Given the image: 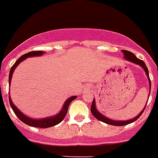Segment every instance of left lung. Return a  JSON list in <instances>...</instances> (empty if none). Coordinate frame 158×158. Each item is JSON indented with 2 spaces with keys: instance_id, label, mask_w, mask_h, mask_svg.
I'll use <instances>...</instances> for the list:
<instances>
[{
  "instance_id": "8db88e82",
  "label": "left lung",
  "mask_w": 158,
  "mask_h": 158,
  "mask_svg": "<svg viewBox=\"0 0 158 158\" xmlns=\"http://www.w3.org/2000/svg\"><path fill=\"white\" fill-rule=\"evenodd\" d=\"M122 52L124 53L125 55V58L128 60H130V61H132L133 63H135V64H139L140 66H142L144 69V71L146 72V74H147V76L148 77V79H149V84H150V89H151V81H150V78H149V74H148V69L147 66H146V64L142 60L139 59L137 57L135 56V55L133 54L132 52H130L129 51H126V50H122ZM151 91V90H150ZM145 107H146V106H145ZM145 107L143 108V110L141 111V112L139 114V115L136 116L135 118L132 119V120H125V121H116V120H110L109 118L107 117H105L104 115H102V114L97 110L96 109V106H95V101H94V99L93 100V102H92V106H91V112L92 114L94 115V116L95 118H97L98 120L102 121V122H104L106 124H108V125H116V126H122V125H126L128 124H130V123L134 122L135 120H137L138 118L140 117V115H142L143 112V110H145Z\"/></svg>"
}]
</instances>
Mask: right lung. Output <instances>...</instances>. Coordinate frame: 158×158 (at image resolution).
Here are the masks:
<instances>
[{"mask_svg": "<svg viewBox=\"0 0 158 158\" xmlns=\"http://www.w3.org/2000/svg\"><path fill=\"white\" fill-rule=\"evenodd\" d=\"M44 52L43 51H33V52H30L26 53V54L23 55L22 56H20L19 58L15 64H13V66L11 67L10 71V74H9V84H10V80L11 77H12V74H13V72L15 70V69L16 68V66L18 65L21 61H23V60H25L27 57H31V56H41V55L44 54ZM76 98V96L71 97L69 98L68 100H66V102H64V107L62 108V110H60V112L59 114H57L56 116H53V117L51 118H45V119H41V120H33V119H31L29 117H27L26 115H24L23 113L19 111V110L17 109L15 106L14 105L12 101H11L10 98L9 97V101H10V104L11 108L13 109V111L15 112L17 117L19 119V120L23 122L24 124L28 125H30V126H33V127L36 128H49L52 127L54 125H58L59 123H60L63 120V119L64 118V116L66 115L67 111H68V107H69V104L73 100Z\"/></svg>", "mask_w": 158, "mask_h": 158, "instance_id": "right-lung-1", "label": "right lung"}]
</instances>
